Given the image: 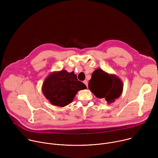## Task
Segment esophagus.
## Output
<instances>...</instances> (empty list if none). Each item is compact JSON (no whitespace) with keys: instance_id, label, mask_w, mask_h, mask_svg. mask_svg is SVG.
<instances>
[{"instance_id":"esophagus-1","label":"esophagus","mask_w":158,"mask_h":158,"mask_svg":"<svg viewBox=\"0 0 158 158\" xmlns=\"http://www.w3.org/2000/svg\"><path fill=\"white\" fill-rule=\"evenodd\" d=\"M85 84V85L87 86H87H88V82H87V80H85V81H84V82H83Z\"/></svg>"}]
</instances>
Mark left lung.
I'll return each instance as SVG.
<instances>
[{
	"label": "left lung",
	"mask_w": 158,
	"mask_h": 158,
	"mask_svg": "<svg viewBox=\"0 0 158 158\" xmlns=\"http://www.w3.org/2000/svg\"><path fill=\"white\" fill-rule=\"evenodd\" d=\"M88 86L97 98L104 99L107 104L112 103L119 98L123 90V83L119 77L101 69L93 72Z\"/></svg>",
	"instance_id": "obj_1"
}]
</instances>
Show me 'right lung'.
<instances>
[{"label": "right lung", "mask_w": 158, "mask_h": 158, "mask_svg": "<svg viewBox=\"0 0 158 158\" xmlns=\"http://www.w3.org/2000/svg\"><path fill=\"white\" fill-rule=\"evenodd\" d=\"M86 88L73 71L61 70L51 73L45 79L42 91L51 104L64 107L73 102L78 91Z\"/></svg>", "instance_id": "right-lung-1"}]
</instances>
